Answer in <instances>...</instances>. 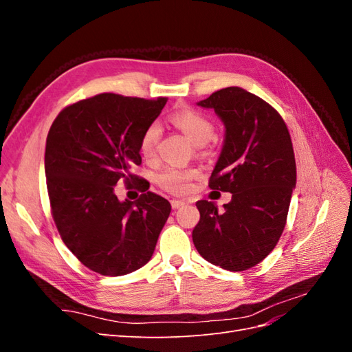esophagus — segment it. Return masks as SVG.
<instances>
[{"instance_id":"esophagus-1","label":"esophagus","mask_w":352,"mask_h":352,"mask_svg":"<svg viewBox=\"0 0 352 352\" xmlns=\"http://www.w3.org/2000/svg\"><path fill=\"white\" fill-rule=\"evenodd\" d=\"M170 204H172V207H173L175 210H177V208H180V207H184V206H185V201L172 199V201H170Z\"/></svg>"}]
</instances>
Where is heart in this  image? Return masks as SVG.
I'll list each match as a JSON object with an SVG mask.
<instances>
[{
  "instance_id": "obj_1",
  "label": "heart",
  "mask_w": 352,
  "mask_h": 352,
  "mask_svg": "<svg viewBox=\"0 0 352 352\" xmlns=\"http://www.w3.org/2000/svg\"><path fill=\"white\" fill-rule=\"evenodd\" d=\"M172 122L184 131L194 145L202 146L208 144L216 135L214 124L202 113L195 110H180L172 117ZM162 138V126L153 122L145 127L140 140V151L144 158L154 160L158 150V142ZM197 176V170L167 167L157 175V184L172 194H184L189 188V182Z\"/></svg>"
}]
</instances>
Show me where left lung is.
Here are the masks:
<instances>
[{"instance_id":"obj_1","label":"left lung","mask_w":352,"mask_h":352,"mask_svg":"<svg viewBox=\"0 0 352 352\" xmlns=\"http://www.w3.org/2000/svg\"><path fill=\"white\" fill-rule=\"evenodd\" d=\"M225 124V141L208 186L230 192L219 211L197 202V251L230 272L254 267L273 251L286 225L296 166L291 135L270 104L239 87L223 88L198 102Z\"/></svg>"}]
</instances>
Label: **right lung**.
Segmentation results:
<instances>
[{
	"label": "right lung",
	"mask_w": 352,
	"mask_h": 352,
	"mask_svg": "<svg viewBox=\"0 0 352 352\" xmlns=\"http://www.w3.org/2000/svg\"><path fill=\"white\" fill-rule=\"evenodd\" d=\"M167 98L100 94L56 117L47 136L45 176L52 219L76 258L95 273L123 276L151 260L170 202L147 190L119 201L113 189L130 184L141 164L140 140ZM144 190L146 184L138 179Z\"/></svg>",
	"instance_id": "right-lung-1"
}]
</instances>
